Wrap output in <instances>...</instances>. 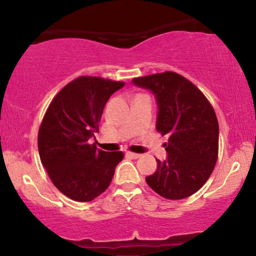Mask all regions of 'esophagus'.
I'll list each match as a JSON object with an SVG mask.
<instances>
[{"label":"esophagus","mask_w":256,"mask_h":256,"mask_svg":"<svg viewBox=\"0 0 256 256\" xmlns=\"http://www.w3.org/2000/svg\"><path fill=\"white\" fill-rule=\"evenodd\" d=\"M126 155H128V158H140V154H136V152H126Z\"/></svg>","instance_id":"1"}]
</instances>
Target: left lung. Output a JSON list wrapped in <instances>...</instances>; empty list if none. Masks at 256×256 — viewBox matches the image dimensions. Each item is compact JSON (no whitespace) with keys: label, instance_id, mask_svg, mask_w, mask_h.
<instances>
[{"label":"left lung","instance_id":"8db88e82","mask_svg":"<svg viewBox=\"0 0 256 256\" xmlns=\"http://www.w3.org/2000/svg\"><path fill=\"white\" fill-rule=\"evenodd\" d=\"M132 84L154 95L156 130L168 136L164 144L167 158H156V171L146 183L165 198H189L207 182L218 158L219 125L213 107L192 82L174 72L134 78Z\"/></svg>","mask_w":256,"mask_h":256}]
</instances>
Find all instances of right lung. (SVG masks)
Returning <instances> with one entry per match:
<instances>
[{
    "mask_svg": "<svg viewBox=\"0 0 256 256\" xmlns=\"http://www.w3.org/2000/svg\"><path fill=\"white\" fill-rule=\"evenodd\" d=\"M125 83L79 77L55 96L38 132L42 165L67 198L92 201L110 186L122 152H108L90 144L98 132L104 108Z\"/></svg>",
    "mask_w": 256,
    "mask_h": 256,
    "instance_id": "obj_1",
    "label": "right lung"
}]
</instances>
